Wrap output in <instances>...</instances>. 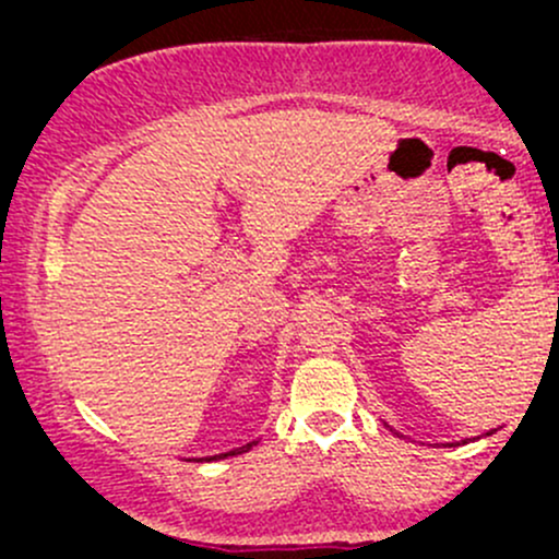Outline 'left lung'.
I'll return each instance as SVG.
<instances>
[{
  "label": "left lung",
  "instance_id": "1",
  "mask_svg": "<svg viewBox=\"0 0 559 559\" xmlns=\"http://www.w3.org/2000/svg\"><path fill=\"white\" fill-rule=\"evenodd\" d=\"M463 444H465V441H463Z\"/></svg>",
  "mask_w": 559,
  "mask_h": 559
}]
</instances>
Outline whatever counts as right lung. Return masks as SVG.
Here are the masks:
<instances>
[{
  "instance_id": "add662e5",
  "label": "right lung",
  "mask_w": 559,
  "mask_h": 559,
  "mask_svg": "<svg viewBox=\"0 0 559 559\" xmlns=\"http://www.w3.org/2000/svg\"><path fill=\"white\" fill-rule=\"evenodd\" d=\"M254 447V441L252 444H243V447H239V449H230V452H226V454H215V457H210V460H226V457H234V454H243V452H249V449Z\"/></svg>"
}]
</instances>
